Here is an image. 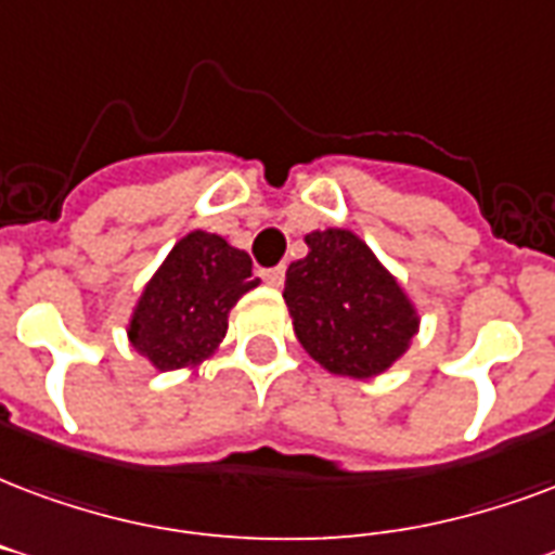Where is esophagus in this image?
Here are the masks:
<instances>
[{"label": "esophagus", "mask_w": 555, "mask_h": 555, "mask_svg": "<svg viewBox=\"0 0 555 555\" xmlns=\"http://www.w3.org/2000/svg\"><path fill=\"white\" fill-rule=\"evenodd\" d=\"M261 279H264L267 285L279 288V285L285 282V267H270V270H261Z\"/></svg>", "instance_id": "1"}]
</instances>
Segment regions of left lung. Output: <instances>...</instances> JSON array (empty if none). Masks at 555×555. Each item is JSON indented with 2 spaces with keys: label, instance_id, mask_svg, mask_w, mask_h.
<instances>
[{
  "label": "left lung",
  "instance_id": "left-lung-1",
  "mask_svg": "<svg viewBox=\"0 0 555 555\" xmlns=\"http://www.w3.org/2000/svg\"><path fill=\"white\" fill-rule=\"evenodd\" d=\"M291 261L285 306L302 350L323 371L371 379L403 359L421 314L388 267L350 229H314Z\"/></svg>",
  "mask_w": 555,
  "mask_h": 555
}]
</instances>
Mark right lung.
Wrapping results in <instances>:
<instances>
[{"instance_id": "obj_1", "label": "right lung", "mask_w": 555, "mask_h": 555, "mask_svg": "<svg viewBox=\"0 0 555 555\" xmlns=\"http://www.w3.org/2000/svg\"><path fill=\"white\" fill-rule=\"evenodd\" d=\"M258 288L244 249L194 229L167 253L131 309L126 335L155 371H182L211 359L229 330V311Z\"/></svg>"}]
</instances>
